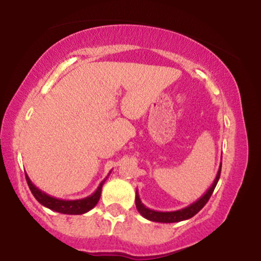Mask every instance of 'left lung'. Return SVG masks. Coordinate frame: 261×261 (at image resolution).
<instances>
[{"mask_svg":"<svg viewBox=\"0 0 261 261\" xmlns=\"http://www.w3.org/2000/svg\"><path fill=\"white\" fill-rule=\"evenodd\" d=\"M221 167H222V163L220 164V168H218L217 175L215 178L214 182H212L211 187L208 188V190L206 191L203 195L200 197L199 200H196L195 202L190 203V205L187 206V207L181 210H176V211H170V212H161V211H154V210H151L146 207L142 202H141V199L139 196V193L136 190V197H135V202H136V208L137 211L142 215L143 217L147 218L149 221H153V222H161V223H174V222H180V221H185L195 216L197 212L201 210L203 206L206 205V202L208 201V199L211 197L212 193H214L215 188H216L218 179H220L221 175Z\"/></svg>","mask_w":261,"mask_h":261,"instance_id":"obj_1","label":"left lung"}]
</instances>
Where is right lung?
I'll use <instances>...</instances> for the list:
<instances>
[{
  "label": "right lung",
  "mask_w": 261,
  "mask_h": 261,
  "mask_svg": "<svg viewBox=\"0 0 261 261\" xmlns=\"http://www.w3.org/2000/svg\"><path fill=\"white\" fill-rule=\"evenodd\" d=\"M25 179H27V182H28L29 189H31L32 194L34 195L35 199L41 203V205L45 206V207L53 210V211L60 212V214H65V215H82L94 207V206L98 203V201H99L101 188H103L104 181H106V179H104V180L99 184V187L97 188V190H95L92 195L85 197V199L61 200V199H56V197L47 195L46 193H44V191H41L40 189H38L34 184H33L31 179H29V176L27 174H25Z\"/></svg>",
  "instance_id": "1"
}]
</instances>
